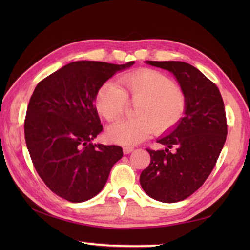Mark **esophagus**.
I'll list each match as a JSON object with an SVG mask.
<instances>
[{"mask_svg": "<svg viewBox=\"0 0 250 250\" xmlns=\"http://www.w3.org/2000/svg\"><path fill=\"white\" fill-rule=\"evenodd\" d=\"M133 150H134V147H132V146H125V147H124V153H125V155H128V153L132 152Z\"/></svg>", "mask_w": 250, "mask_h": 250, "instance_id": "1", "label": "esophagus"}]
</instances>
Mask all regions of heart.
Instances as JSON below:
<instances>
[{"label":"heart","mask_w":250,"mask_h":250,"mask_svg":"<svg viewBox=\"0 0 250 250\" xmlns=\"http://www.w3.org/2000/svg\"><path fill=\"white\" fill-rule=\"evenodd\" d=\"M120 87L105 83L98 90L95 106L107 121H116L125 114L128 102L135 105L136 118L109 126V140L120 145H134L153 132L167 133L180 124L187 110V95L162 72L142 68L122 76Z\"/></svg>","instance_id":"b5f03b06"}]
</instances>
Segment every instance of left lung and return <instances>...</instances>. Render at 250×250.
<instances>
[{
    "label": "left lung",
    "instance_id": "1",
    "mask_svg": "<svg viewBox=\"0 0 250 250\" xmlns=\"http://www.w3.org/2000/svg\"><path fill=\"white\" fill-rule=\"evenodd\" d=\"M174 74L187 95L180 124L157 142L167 148L147 151L150 164L141 173L145 192L157 201L175 203L194 193L213 171L227 139V118L219 89L198 68L180 61H147ZM175 151L171 153L169 149Z\"/></svg>",
    "mask_w": 250,
    "mask_h": 250
}]
</instances>
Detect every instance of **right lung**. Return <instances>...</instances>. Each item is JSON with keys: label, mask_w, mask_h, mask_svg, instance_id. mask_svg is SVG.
<instances>
[{"label": "right lung", "mask_w": 250, "mask_h": 250, "mask_svg": "<svg viewBox=\"0 0 250 250\" xmlns=\"http://www.w3.org/2000/svg\"><path fill=\"white\" fill-rule=\"evenodd\" d=\"M125 64L68 63L37 83L24 120V137L37 174L52 192L73 203L103 189L119 146L93 144L103 130L94 106L99 88Z\"/></svg>", "instance_id": "add662e5"}]
</instances>
